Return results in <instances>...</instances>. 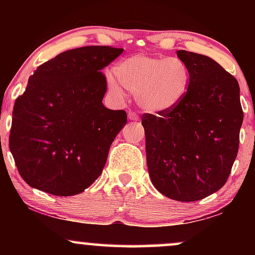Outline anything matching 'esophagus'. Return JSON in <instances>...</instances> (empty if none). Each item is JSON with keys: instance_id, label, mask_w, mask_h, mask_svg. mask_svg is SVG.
I'll return each mask as SVG.
<instances>
[{"instance_id": "esophagus-1", "label": "esophagus", "mask_w": 255, "mask_h": 255, "mask_svg": "<svg viewBox=\"0 0 255 255\" xmlns=\"http://www.w3.org/2000/svg\"><path fill=\"white\" fill-rule=\"evenodd\" d=\"M128 119L131 120V121H139V115H137L135 111H130L128 114Z\"/></svg>"}]
</instances>
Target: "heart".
Returning a JSON list of instances; mask_svg holds the SVG:
<instances>
[{
  "label": "heart",
  "instance_id": "1",
  "mask_svg": "<svg viewBox=\"0 0 255 255\" xmlns=\"http://www.w3.org/2000/svg\"><path fill=\"white\" fill-rule=\"evenodd\" d=\"M116 78H108V86L116 96L124 87L135 95L141 109L152 114L168 113L186 97L191 72L178 57L135 55L121 61L115 68Z\"/></svg>",
  "mask_w": 255,
  "mask_h": 255
}]
</instances>
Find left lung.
<instances>
[{"instance_id": "8db88e82", "label": "left lung", "mask_w": 255, "mask_h": 255, "mask_svg": "<svg viewBox=\"0 0 255 255\" xmlns=\"http://www.w3.org/2000/svg\"><path fill=\"white\" fill-rule=\"evenodd\" d=\"M191 72L186 97L175 109L144 114L146 160L157 191L197 201L219 191L238 156L244 111L238 80L212 58L178 50Z\"/></svg>"}]
</instances>
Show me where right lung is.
<instances>
[{
  "label": "right lung",
  "mask_w": 255,
  "mask_h": 255,
  "mask_svg": "<svg viewBox=\"0 0 255 255\" xmlns=\"http://www.w3.org/2000/svg\"><path fill=\"white\" fill-rule=\"evenodd\" d=\"M124 52L83 46L40 64L16 98L9 148L28 186L58 197L79 194L97 180L114 139L127 124L125 110L102 101V69Z\"/></svg>",
  "instance_id": "1"
}]
</instances>
